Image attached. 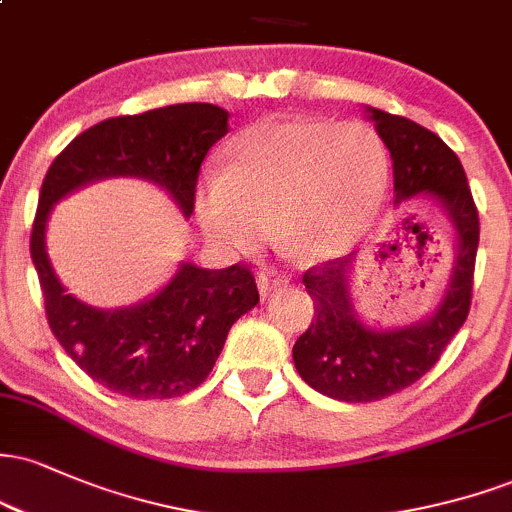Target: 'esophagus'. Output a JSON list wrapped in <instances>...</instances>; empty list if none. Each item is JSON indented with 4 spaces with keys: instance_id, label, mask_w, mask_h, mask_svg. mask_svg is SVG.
<instances>
[{
    "instance_id": "1",
    "label": "esophagus",
    "mask_w": 512,
    "mask_h": 512,
    "mask_svg": "<svg viewBox=\"0 0 512 512\" xmlns=\"http://www.w3.org/2000/svg\"><path fill=\"white\" fill-rule=\"evenodd\" d=\"M286 281H289V276L286 274H279L276 269H262L260 276H257V286H260V291L267 296L269 291L279 289V286H284Z\"/></svg>"
}]
</instances>
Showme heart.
<instances>
[{
  "label": "heart",
  "instance_id": "b5f03b06",
  "mask_svg": "<svg viewBox=\"0 0 512 512\" xmlns=\"http://www.w3.org/2000/svg\"><path fill=\"white\" fill-rule=\"evenodd\" d=\"M387 187L378 134L358 122L260 120L233 137L221 173L197 190L204 233L228 250L276 228L296 255H342L366 233Z\"/></svg>",
  "mask_w": 512,
  "mask_h": 512
}]
</instances>
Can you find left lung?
<instances>
[{"mask_svg":"<svg viewBox=\"0 0 512 512\" xmlns=\"http://www.w3.org/2000/svg\"><path fill=\"white\" fill-rule=\"evenodd\" d=\"M368 113L390 149L397 202L424 195L448 211L457 231V264L431 320L392 332L368 330L356 320L349 301L351 257L320 262L303 274L315 313L293 344V363L313 390L339 402L395 395L436 366L469 315L479 248V211L455 151L407 117L378 108Z\"/></svg>","mask_w":512,"mask_h":512,"instance_id":"1","label":"left lung"}]
</instances>
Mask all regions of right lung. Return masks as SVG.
<instances>
[{
  "label": "right lung",
  "mask_w": 512,
  "mask_h": 512,
  "mask_svg": "<svg viewBox=\"0 0 512 512\" xmlns=\"http://www.w3.org/2000/svg\"><path fill=\"white\" fill-rule=\"evenodd\" d=\"M228 132V113L180 103L88 127L52 161L40 187L31 257L48 325L72 361L108 390L168 399L207 380L228 330L260 301L248 264L199 269L185 262L158 296L137 308L96 310L64 293L45 252V223L57 199L108 175H137L166 187L187 216L195 209L204 156Z\"/></svg>",
  "instance_id": "add662e5"
}]
</instances>
